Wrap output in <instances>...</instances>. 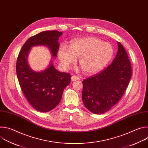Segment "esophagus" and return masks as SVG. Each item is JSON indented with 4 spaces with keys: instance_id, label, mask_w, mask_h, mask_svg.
<instances>
[{
    "instance_id": "34e87169",
    "label": "esophagus",
    "mask_w": 148,
    "mask_h": 148,
    "mask_svg": "<svg viewBox=\"0 0 148 148\" xmlns=\"http://www.w3.org/2000/svg\"><path fill=\"white\" fill-rule=\"evenodd\" d=\"M71 81H77V80H79V78L77 76H75V75H73L71 78Z\"/></svg>"
}]
</instances>
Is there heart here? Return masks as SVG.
Masks as SVG:
<instances>
[{"label": "heart", "instance_id": "1", "mask_svg": "<svg viewBox=\"0 0 148 148\" xmlns=\"http://www.w3.org/2000/svg\"><path fill=\"white\" fill-rule=\"evenodd\" d=\"M62 66L69 69L77 58L79 66L87 74L92 75L101 71L111 60L113 55L112 46L97 38L88 37L73 40L70 48L61 46L58 52Z\"/></svg>", "mask_w": 148, "mask_h": 148}]
</instances>
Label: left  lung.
<instances>
[{
	"label": "left lung",
	"mask_w": 148,
	"mask_h": 148,
	"mask_svg": "<svg viewBox=\"0 0 148 148\" xmlns=\"http://www.w3.org/2000/svg\"><path fill=\"white\" fill-rule=\"evenodd\" d=\"M118 49L111 64L99 74L82 81V102L94 114L109 111L122 98L130 83L132 75L131 62L119 42Z\"/></svg>",
	"instance_id": "left-lung-1"
}]
</instances>
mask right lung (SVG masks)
<instances>
[{
    "instance_id": "right-lung-1",
    "label": "right lung",
    "mask_w": 148,
    "mask_h": 148,
    "mask_svg": "<svg viewBox=\"0 0 148 148\" xmlns=\"http://www.w3.org/2000/svg\"><path fill=\"white\" fill-rule=\"evenodd\" d=\"M62 32L44 31L29 38L20 51L16 62V74L21 89L32 106L41 112L53 110L60 103L64 88L71 82L68 73L60 72L52 61L45 70L37 72L28 64V56L32 47H48L53 58L57 57L60 46L58 38Z\"/></svg>"
}]
</instances>
